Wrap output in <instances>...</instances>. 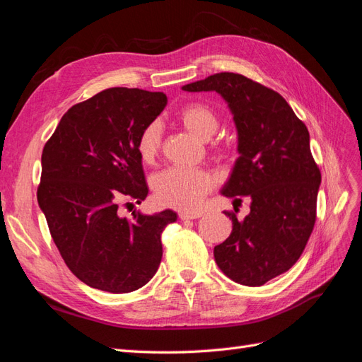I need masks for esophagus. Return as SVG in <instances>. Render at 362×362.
<instances>
[{"label":"esophagus","mask_w":362,"mask_h":362,"mask_svg":"<svg viewBox=\"0 0 362 362\" xmlns=\"http://www.w3.org/2000/svg\"><path fill=\"white\" fill-rule=\"evenodd\" d=\"M178 216L181 221H193V218L201 217L202 213L201 211H181Z\"/></svg>","instance_id":"esophagus-1"}]
</instances>
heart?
Segmentation results:
<instances>
[{"label": "heart", "mask_w": 362, "mask_h": 362, "mask_svg": "<svg viewBox=\"0 0 362 362\" xmlns=\"http://www.w3.org/2000/svg\"><path fill=\"white\" fill-rule=\"evenodd\" d=\"M180 122L199 140H208L216 134L218 117L210 105L192 103L178 112ZM161 146V127L151 122L140 131L137 137V154L144 163H152ZM214 178L210 173L196 169L169 168L152 180V189L157 199L168 206L180 210H194L204 196L213 189Z\"/></svg>", "instance_id": "b5f03b06"}]
</instances>
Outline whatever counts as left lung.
Listing matches in <instances>:
<instances>
[{
  "label": "left lung",
  "mask_w": 362,
  "mask_h": 362,
  "mask_svg": "<svg viewBox=\"0 0 362 362\" xmlns=\"http://www.w3.org/2000/svg\"><path fill=\"white\" fill-rule=\"evenodd\" d=\"M182 90L217 92L234 116L240 157L222 194L249 196L250 213L240 221L225 211L233 231L214 258L228 278L259 287L291 269L315 223L322 175L308 128L278 92L245 75L214 74Z\"/></svg>",
  "instance_id": "8db88e82"
}]
</instances>
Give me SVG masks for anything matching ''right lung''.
<instances>
[{"label":"right lung","mask_w":362,"mask_h":362,"mask_svg":"<svg viewBox=\"0 0 362 362\" xmlns=\"http://www.w3.org/2000/svg\"><path fill=\"white\" fill-rule=\"evenodd\" d=\"M166 104L163 92L112 87L72 105L43 148L39 206L62 258L89 287L134 291L160 266L161 233L177 213L127 218L117 201L148 196L136 144Z\"/></svg>","instance_id":"obj_1"}]
</instances>
